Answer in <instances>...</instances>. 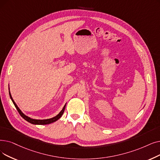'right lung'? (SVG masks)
I'll use <instances>...</instances> for the list:
<instances>
[{"mask_svg": "<svg viewBox=\"0 0 160 160\" xmlns=\"http://www.w3.org/2000/svg\"><path fill=\"white\" fill-rule=\"evenodd\" d=\"M9 95H10V99L12 100V101L13 102V105H14V106L16 107V109L18 110V112L19 113L20 116H22L24 120H25L26 121H27L28 122L32 123V124H34V125H46V124H50V123H52L53 122H56L58 120H59L60 118L62 116V115H63L64 111H65V107H66V104L64 105L63 108H62V110L60 111V112L57 115L55 116L53 118H49V119H44V120H37V119H33V118H31L29 117L26 116L25 114H23L22 112V111L21 110L19 109V108L18 107V105H16V103L14 102V101H13L12 97L11 95V93H10V88H9Z\"/></svg>", "mask_w": 160, "mask_h": 160, "instance_id": "1", "label": "right lung"}]
</instances>
